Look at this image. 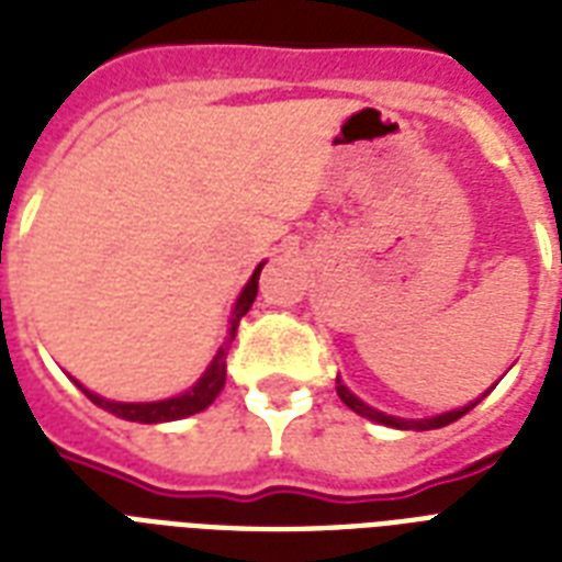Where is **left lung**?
Returning <instances> with one entry per match:
<instances>
[{"instance_id": "8db88e82", "label": "left lung", "mask_w": 562, "mask_h": 562, "mask_svg": "<svg viewBox=\"0 0 562 562\" xmlns=\"http://www.w3.org/2000/svg\"><path fill=\"white\" fill-rule=\"evenodd\" d=\"M338 396H341V402L347 405V408H352L356 414H361V417L373 419V423H382V426H393V428H414V431H428V428H443L449 426V423H454L458 417H463L467 411L475 408V402H470L467 408H458V411H449V414H437V417H428V419H402V417H391V414H382V411L370 408V405H364V402L359 400V396H352L350 391H347V384H341V379H338Z\"/></svg>"}]
</instances>
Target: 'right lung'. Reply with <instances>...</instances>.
Listing matches in <instances>:
<instances>
[{
	"label": "right lung",
	"mask_w": 562,
	"mask_h": 562,
	"mask_svg": "<svg viewBox=\"0 0 562 562\" xmlns=\"http://www.w3.org/2000/svg\"><path fill=\"white\" fill-rule=\"evenodd\" d=\"M265 265V262H262ZM262 265L256 268L250 282L245 285V291L238 294L236 300V308H233V317H229V335L224 347L218 350V356L212 359V364L206 368V373L198 379L192 391L180 393V396H171V400H162V402H110L104 396H95L90 393L83 384H78L87 396H90L99 408L110 411V414H116L122 419H131V423H169V419H183V417H192L198 411H203L206 405H212V400L218 396L221 387H224V379H227V350L233 338H236V329L241 324V317L247 315V308L254 306L256 300V289H259V271H262Z\"/></svg>",
	"instance_id": "right-lung-1"
}]
</instances>
